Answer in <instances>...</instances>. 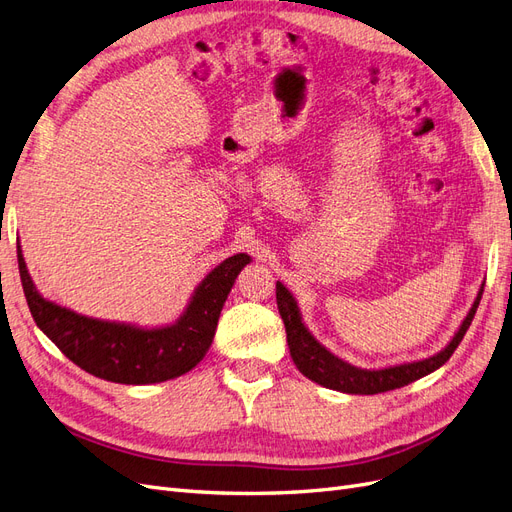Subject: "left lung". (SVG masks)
I'll list each match as a JSON object with an SVG mask.
<instances>
[{"instance_id": "1", "label": "left lung", "mask_w": 512, "mask_h": 512, "mask_svg": "<svg viewBox=\"0 0 512 512\" xmlns=\"http://www.w3.org/2000/svg\"><path fill=\"white\" fill-rule=\"evenodd\" d=\"M275 288H277L275 290L277 309H280V316H282L284 327H286L290 356L301 374L312 382H316L320 386H327V389H333L339 393L376 395V393L401 389V386H406L418 378L431 374V371L440 369L448 359H451L455 348L463 339V335H466V331L470 329L472 318L476 314V307L480 303V297H483L485 284H480V290L476 294L468 316L463 318L461 327L457 329L451 342H448L440 352H436L433 356H427V359H421V361L399 363V365L380 367V369L354 367L348 361L339 359V356H335L331 350L324 348L305 327V322L301 318V309H299L297 301H294L290 290L282 282H277Z\"/></svg>"}]
</instances>
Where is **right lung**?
I'll return each instance as SVG.
<instances>
[{
	"label": "right lung",
	"instance_id": "obj_1",
	"mask_svg": "<svg viewBox=\"0 0 512 512\" xmlns=\"http://www.w3.org/2000/svg\"><path fill=\"white\" fill-rule=\"evenodd\" d=\"M23 292L40 331L87 374L117 384H156L179 378L207 354L215 327L235 286L237 275L252 258L235 254L220 262L194 288L183 314L164 327L100 320L76 314L38 292L17 245Z\"/></svg>",
	"mask_w": 512,
	"mask_h": 512
}]
</instances>
